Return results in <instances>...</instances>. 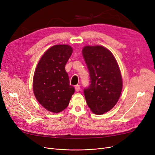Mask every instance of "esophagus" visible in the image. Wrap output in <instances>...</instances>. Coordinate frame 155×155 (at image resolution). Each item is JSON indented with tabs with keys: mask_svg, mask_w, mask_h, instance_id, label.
I'll use <instances>...</instances> for the list:
<instances>
[{
	"mask_svg": "<svg viewBox=\"0 0 155 155\" xmlns=\"http://www.w3.org/2000/svg\"><path fill=\"white\" fill-rule=\"evenodd\" d=\"M75 91H76V92H79V91H80V85H76L75 87Z\"/></svg>",
	"mask_w": 155,
	"mask_h": 155,
	"instance_id": "esophagus-1",
	"label": "esophagus"
}]
</instances>
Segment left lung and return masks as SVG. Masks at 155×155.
<instances>
[{
    "label": "left lung",
    "mask_w": 155,
    "mask_h": 155,
    "mask_svg": "<svg viewBox=\"0 0 155 155\" xmlns=\"http://www.w3.org/2000/svg\"><path fill=\"white\" fill-rule=\"evenodd\" d=\"M82 54L90 73L91 84L84 88L88 106L96 114L111 110L123 88V80L112 53L102 46H86Z\"/></svg>",
    "instance_id": "left-lung-1"
}]
</instances>
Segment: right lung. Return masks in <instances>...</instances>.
Returning <instances> with one entry per match:
<instances>
[{
  "mask_svg": "<svg viewBox=\"0 0 155 155\" xmlns=\"http://www.w3.org/2000/svg\"><path fill=\"white\" fill-rule=\"evenodd\" d=\"M72 51L69 45H54L44 53L37 65L33 91L37 101L48 111L58 113L66 109L75 92L65 71Z\"/></svg>",
  "mask_w": 155,
  "mask_h": 155,
  "instance_id": "right-lung-1",
  "label": "right lung"
}]
</instances>
